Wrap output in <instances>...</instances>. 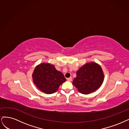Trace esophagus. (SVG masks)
<instances>
[{
    "label": "esophagus",
    "mask_w": 129,
    "mask_h": 129,
    "mask_svg": "<svg viewBox=\"0 0 129 129\" xmlns=\"http://www.w3.org/2000/svg\"><path fill=\"white\" fill-rule=\"evenodd\" d=\"M72 80V77H70V78H69L67 79V80L69 81H71Z\"/></svg>",
    "instance_id": "34e87169"
}]
</instances>
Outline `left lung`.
<instances>
[{
  "label": "left lung",
  "mask_w": 129,
  "mask_h": 129,
  "mask_svg": "<svg viewBox=\"0 0 129 129\" xmlns=\"http://www.w3.org/2000/svg\"><path fill=\"white\" fill-rule=\"evenodd\" d=\"M104 80L101 66L95 62L87 63L77 72L73 84L80 93L88 94L98 89Z\"/></svg>",
  "instance_id": "1"
}]
</instances>
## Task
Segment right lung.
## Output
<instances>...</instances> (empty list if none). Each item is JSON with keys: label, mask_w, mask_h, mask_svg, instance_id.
I'll use <instances>...</instances> for the list:
<instances>
[{"label": "right lung", "mask_w": 129, "mask_h": 129, "mask_svg": "<svg viewBox=\"0 0 129 129\" xmlns=\"http://www.w3.org/2000/svg\"><path fill=\"white\" fill-rule=\"evenodd\" d=\"M33 82L37 88L45 94L55 93L66 81L63 74L50 63H42L37 65L32 74Z\"/></svg>", "instance_id": "1"}]
</instances>
